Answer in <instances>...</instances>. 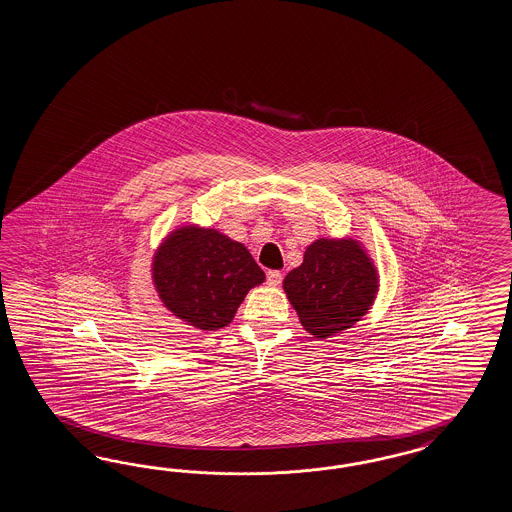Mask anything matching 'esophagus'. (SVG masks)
Returning a JSON list of instances; mask_svg holds the SVG:
<instances>
[{
	"label": "esophagus",
	"mask_w": 512,
	"mask_h": 512,
	"mask_svg": "<svg viewBox=\"0 0 512 512\" xmlns=\"http://www.w3.org/2000/svg\"><path fill=\"white\" fill-rule=\"evenodd\" d=\"M281 279H283V276H281V272H278V270H270V272L266 274V283H268L270 287H278L279 283H281Z\"/></svg>",
	"instance_id": "34e87169"
}]
</instances>
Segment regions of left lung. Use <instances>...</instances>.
Listing matches in <instances>:
<instances>
[{
  "mask_svg": "<svg viewBox=\"0 0 512 512\" xmlns=\"http://www.w3.org/2000/svg\"><path fill=\"white\" fill-rule=\"evenodd\" d=\"M379 289L368 253L353 238H319L304 253V263L283 279V291L302 326L325 340L358 323Z\"/></svg>",
  "mask_w": 512,
  "mask_h": 512,
  "instance_id": "1",
  "label": "left lung"
}]
</instances>
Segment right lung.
Wrapping results in <instances>:
<instances>
[{"label":"right lung","instance_id":"obj_1","mask_svg":"<svg viewBox=\"0 0 512 512\" xmlns=\"http://www.w3.org/2000/svg\"><path fill=\"white\" fill-rule=\"evenodd\" d=\"M163 306L187 325L217 330L233 321L264 272L248 249L216 229L186 225L169 234L152 263Z\"/></svg>","mask_w":512,"mask_h":512}]
</instances>
